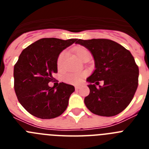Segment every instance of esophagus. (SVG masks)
<instances>
[{
    "label": "esophagus",
    "instance_id": "1",
    "mask_svg": "<svg viewBox=\"0 0 149 149\" xmlns=\"http://www.w3.org/2000/svg\"><path fill=\"white\" fill-rule=\"evenodd\" d=\"M79 88H80V86H75V89H76V90L79 89Z\"/></svg>",
    "mask_w": 149,
    "mask_h": 149
}]
</instances>
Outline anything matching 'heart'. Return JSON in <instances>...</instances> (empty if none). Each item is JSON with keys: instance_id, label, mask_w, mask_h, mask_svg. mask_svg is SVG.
Returning <instances> with one entry per match:
<instances>
[{"instance_id": "1", "label": "heart", "mask_w": 149, "mask_h": 149, "mask_svg": "<svg viewBox=\"0 0 149 149\" xmlns=\"http://www.w3.org/2000/svg\"><path fill=\"white\" fill-rule=\"evenodd\" d=\"M74 52L76 54V56H77V58L81 60L85 58L86 56H90V52L86 48L83 47V46H77V47H75V48H74ZM65 56H66V53H65V51L62 52L59 55L58 58H57V62H56L58 68H63ZM85 75H86L85 73L67 74L64 77V80H65V82L68 83V84H78L84 80Z\"/></svg>"}]
</instances>
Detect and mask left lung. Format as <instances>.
<instances>
[{"mask_svg": "<svg viewBox=\"0 0 149 149\" xmlns=\"http://www.w3.org/2000/svg\"><path fill=\"white\" fill-rule=\"evenodd\" d=\"M76 44L93 55L95 69L86 78L89 95L84 103L93 113L113 116L128 106L138 86L139 68L131 52L119 43L106 39H78ZM103 80V86L97 87Z\"/></svg>", "mask_w": 149, "mask_h": 149, "instance_id": "1", "label": "left lung"}]
</instances>
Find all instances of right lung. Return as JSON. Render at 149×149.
I'll return each mask as SVG.
<instances>
[{
  "label": "right lung",
  "instance_id": "right-lung-1",
  "mask_svg": "<svg viewBox=\"0 0 149 149\" xmlns=\"http://www.w3.org/2000/svg\"><path fill=\"white\" fill-rule=\"evenodd\" d=\"M56 38L39 39L22 51L14 66V89L19 103L28 113L39 119H54L67 108L74 91L70 84L48 86L57 72V58L62 51L75 42Z\"/></svg>",
  "mask_w": 149,
  "mask_h": 149
}]
</instances>
